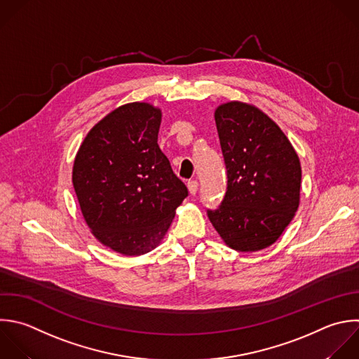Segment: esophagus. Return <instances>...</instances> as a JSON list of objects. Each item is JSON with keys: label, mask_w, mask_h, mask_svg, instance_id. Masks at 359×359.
<instances>
[{"label": "esophagus", "mask_w": 359, "mask_h": 359, "mask_svg": "<svg viewBox=\"0 0 359 359\" xmlns=\"http://www.w3.org/2000/svg\"><path fill=\"white\" fill-rule=\"evenodd\" d=\"M188 191H189V194L191 195H195L196 194V191H198V181H195V180H192V181H188Z\"/></svg>", "instance_id": "obj_1"}]
</instances>
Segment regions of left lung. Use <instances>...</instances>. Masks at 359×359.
Returning <instances> with one entry per match:
<instances>
[{
	"instance_id": "8db88e82",
	"label": "left lung",
	"mask_w": 359,
	"mask_h": 359,
	"mask_svg": "<svg viewBox=\"0 0 359 359\" xmlns=\"http://www.w3.org/2000/svg\"><path fill=\"white\" fill-rule=\"evenodd\" d=\"M227 187L209 220L236 251L275 243L299 206V157L279 126L258 108L227 102L215 112Z\"/></svg>"
}]
</instances>
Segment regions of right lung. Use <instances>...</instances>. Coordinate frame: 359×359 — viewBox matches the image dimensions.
Listing matches in <instances>:
<instances>
[{
	"instance_id": "right-lung-1",
	"label": "right lung",
	"mask_w": 359,
	"mask_h": 359,
	"mask_svg": "<svg viewBox=\"0 0 359 359\" xmlns=\"http://www.w3.org/2000/svg\"><path fill=\"white\" fill-rule=\"evenodd\" d=\"M161 111L150 104L119 107L84 139L73 167L83 216L107 247L142 255L167 233L188 196L157 139Z\"/></svg>"
}]
</instances>
